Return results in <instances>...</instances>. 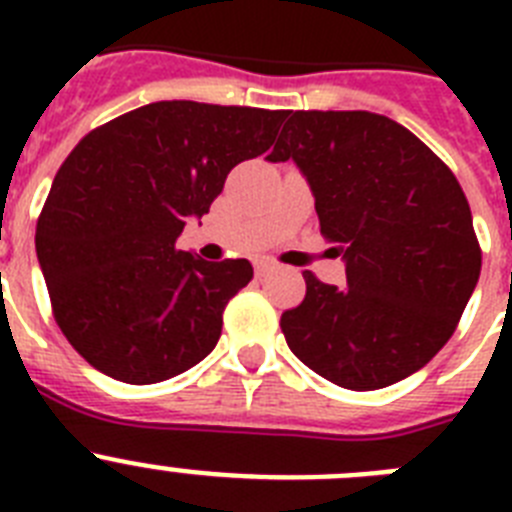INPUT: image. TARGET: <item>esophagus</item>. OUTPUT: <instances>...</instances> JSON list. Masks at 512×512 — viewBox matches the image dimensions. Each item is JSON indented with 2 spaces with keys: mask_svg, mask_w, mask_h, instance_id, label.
Listing matches in <instances>:
<instances>
[{
  "mask_svg": "<svg viewBox=\"0 0 512 512\" xmlns=\"http://www.w3.org/2000/svg\"><path fill=\"white\" fill-rule=\"evenodd\" d=\"M253 269H256V274H259V277H266V274L274 269V264H271L269 259H256L253 261Z\"/></svg>",
  "mask_w": 512,
  "mask_h": 512,
  "instance_id": "esophagus-1",
  "label": "esophagus"
}]
</instances>
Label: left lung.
Returning a JSON list of instances; mask_svg holds the SVG:
<instances>
[{"label": "left lung", "instance_id": "1", "mask_svg": "<svg viewBox=\"0 0 512 512\" xmlns=\"http://www.w3.org/2000/svg\"><path fill=\"white\" fill-rule=\"evenodd\" d=\"M266 161H295L346 287L305 271L282 315L292 354L346 390H382L446 346L482 253L456 176L408 128L374 112H292Z\"/></svg>", "mask_w": 512, "mask_h": 512}]
</instances>
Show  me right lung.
Instances as JSON below:
<instances>
[{
    "mask_svg": "<svg viewBox=\"0 0 512 512\" xmlns=\"http://www.w3.org/2000/svg\"><path fill=\"white\" fill-rule=\"evenodd\" d=\"M284 110L153 102L92 130L40 212L35 251L63 336L128 384L187 372L217 346L223 310L253 279L246 259L179 251L230 169L274 143Z\"/></svg>",
    "mask_w": 512,
    "mask_h": 512,
    "instance_id": "obj_1",
    "label": "right lung"
}]
</instances>
